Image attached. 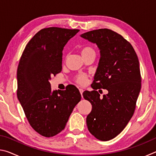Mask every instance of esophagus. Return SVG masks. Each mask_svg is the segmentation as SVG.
Here are the masks:
<instances>
[{
  "label": "esophagus",
  "instance_id": "1",
  "mask_svg": "<svg viewBox=\"0 0 156 156\" xmlns=\"http://www.w3.org/2000/svg\"><path fill=\"white\" fill-rule=\"evenodd\" d=\"M79 91H80V94H81V96L83 97V93L84 90H83V89H79Z\"/></svg>",
  "mask_w": 156,
  "mask_h": 156
}]
</instances>
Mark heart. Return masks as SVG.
I'll use <instances>...</instances> for the list:
<instances>
[{
	"mask_svg": "<svg viewBox=\"0 0 156 156\" xmlns=\"http://www.w3.org/2000/svg\"><path fill=\"white\" fill-rule=\"evenodd\" d=\"M81 52H82V55H83V56H84V55L89 54H90V53H94L95 51H94V50L91 48V47H84L83 49H82ZM86 79H87V76L85 75L81 74V75L78 76L77 77H76V80L79 84H83L84 82L86 81Z\"/></svg>",
	"mask_w": 156,
	"mask_h": 156,
	"instance_id": "heart-1",
	"label": "heart"
}]
</instances>
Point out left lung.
<instances>
[{
  "label": "left lung",
  "mask_w": 156,
  "mask_h": 156,
  "mask_svg": "<svg viewBox=\"0 0 156 156\" xmlns=\"http://www.w3.org/2000/svg\"><path fill=\"white\" fill-rule=\"evenodd\" d=\"M80 36L96 44L100 50L98 66L91 87L83 92L92 109L87 125L92 135L102 141L114 138L133 115L141 89L139 60L131 44L109 29L88 31ZM105 88L101 97L96 90Z\"/></svg>",
  "instance_id": "1"
}]
</instances>
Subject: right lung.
<instances>
[{"instance_id": "add662e5", "label": "right lung", "mask_w": 156, "mask_h": 156, "mask_svg": "<svg viewBox=\"0 0 156 156\" xmlns=\"http://www.w3.org/2000/svg\"><path fill=\"white\" fill-rule=\"evenodd\" d=\"M79 30L43 29L26 45L17 69V96L34 130L44 137L65 129L73 108L81 99L73 85L52 91L49 80L62 71V50Z\"/></svg>"}]
</instances>
